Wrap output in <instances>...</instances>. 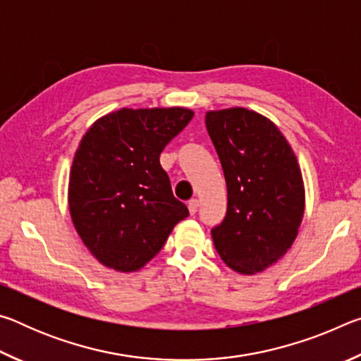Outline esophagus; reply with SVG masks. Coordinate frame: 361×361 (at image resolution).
I'll return each instance as SVG.
<instances>
[{"instance_id": "esophagus-1", "label": "esophagus", "mask_w": 361, "mask_h": 361, "mask_svg": "<svg viewBox=\"0 0 361 361\" xmlns=\"http://www.w3.org/2000/svg\"><path fill=\"white\" fill-rule=\"evenodd\" d=\"M188 209H189V213H191V215H194L195 212H197V209H199V200L197 199H191L188 202Z\"/></svg>"}]
</instances>
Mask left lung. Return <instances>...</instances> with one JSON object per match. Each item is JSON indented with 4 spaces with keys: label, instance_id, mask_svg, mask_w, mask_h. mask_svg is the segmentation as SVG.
<instances>
[{
    "label": "left lung",
    "instance_id": "obj_1",
    "mask_svg": "<svg viewBox=\"0 0 361 361\" xmlns=\"http://www.w3.org/2000/svg\"><path fill=\"white\" fill-rule=\"evenodd\" d=\"M205 126L228 188V212L212 229L213 243L235 272H262L291 248L302 221L298 159L279 127L253 109L207 111Z\"/></svg>",
    "mask_w": 361,
    "mask_h": 361
}]
</instances>
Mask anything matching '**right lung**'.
Segmentation results:
<instances>
[{"instance_id":"1","label":"right lung","mask_w":361,"mask_h":361,"mask_svg":"<svg viewBox=\"0 0 361 361\" xmlns=\"http://www.w3.org/2000/svg\"><path fill=\"white\" fill-rule=\"evenodd\" d=\"M192 116L183 106L121 108L85 132L70 170L68 209L84 245L103 266L140 271L189 215L173 197L159 156Z\"/></svg>"}]
</instances>
